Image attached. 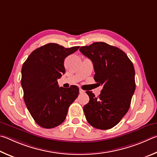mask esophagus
<instances>
[{
	"label": "esophagus",
	"instance_id": "esophagus-1",
	"mask_svg": "<svg viewBox=\"0 0 157 157\" xmlns=\"http://www.w3.org/2000/svg\"><path fill=\"white\" fill-rule=\"evenodd\" d=\"M79 93H80V94H84L85 91L83 90H82L81 88H79Z\"/></svg>",
	"mask_w": 157,
	"mask_h": 157
}]
</instances>
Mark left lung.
Returning <instances> with one entry per match:
<instances>
[{
  "mask_svg": "<svg viewBox=\"0 0 157 157\" xmlns=\"http://www.w3.org/2000/svg\"><path fill=\"white\" fill-rule=\"evenodd\" d=\"M79 50L92 60L94 80L103 86L98 97L86 92L90 101L83 107L85 116L95 128H112L128 112L135 91L133 63L121 49L103 42L83 46Z\"/></svg>",
  "mask_w": 157,
  "mask_h": 157,
  "instance_id": "left-lung-1",
  "label": "left lung"
}]
</instances>
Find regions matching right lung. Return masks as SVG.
Here are the masks:
<instances>
[{"mask_svg":"<svg viewBox=\"0 0 157 157\" xmlns=\"http://www.w3.org/2000/svg\"><path fill=\"white\" fill-rule=\"evenodd\" d=\"M78 48V46L65 48L56 43H48L33 51L23 63L21 86L24 101L40 127L49 129L61 124L69 107L78 97V87H60L57 79L65 71V58Z\"/></svg>","mask_w":157,"mask_h":157,"instance_id":"add662e5","label":"right lung"}]
</instances>
